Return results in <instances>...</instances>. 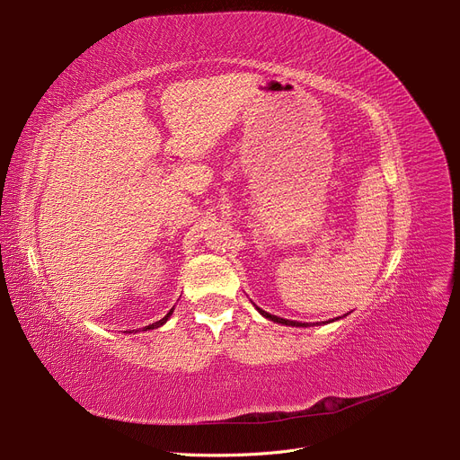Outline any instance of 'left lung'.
<instances>
[{"mask_svg": "<svg viewBox=\"0 0 460 460\" xmlns=\"http://www.w3.org/2000/svg\"><path fill=\"white\" fill-rule=\"evenodd\" d=\"M257 308V306H255ZM259 310V314L261 315H265L267 319H270V322H274V323H282V325H291V327H308V323H298V322H291V319H284V317H278V315H270L269 312H265V310H261V308H257ZM334 322V319H332ZM317 325V323H315Z\"/></svg>", "mask_w": 460, "mask_h": 460, "instance_id": "left-lung-1", "label": "left lung"}]
</instances>
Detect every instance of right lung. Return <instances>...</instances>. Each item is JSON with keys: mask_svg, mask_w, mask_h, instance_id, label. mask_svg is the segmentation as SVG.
Listing matches in <instances>:
<instances>
[{"mask_svg": "<svg viewBox=\"0 0 460 460\" xmlns=\"http://www.w3.org/2000/svg\"><path fill=\"white\" fill-rule=\"evenodd\" d=\"M171 314H172V308L169 310V314H167L164 319H159V322H155V323H152V325H146L143 331H150V329H157V327H162V325L167 322V319L171 317Z\"/></svg>", "mask_w": 460, "mask_h": 460, "instance_id": "add662e5", "label": "right lung"}]
</instances>
